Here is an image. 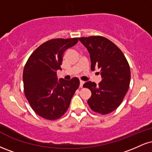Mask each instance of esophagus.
<instances>
[{"label":"esophagus","mask_w":152,"mask_h":152,"mask_svg":"<svg viewBox=\"0 0 152 152\" xmlns=\"http://www.w3.org/2000/svg\"><path fill=\"white\" fill-rule=\"evenodd\" d=\"M83 83H84V81H80V87H83Z\"/></svg>","instance_id":"esophagus-1"}]
</instances>
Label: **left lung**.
I'll use <instances>...</instances> for the list:
<instances>
[{
  "mask_svg": "<svg viewBox=\"0 0 152 152\" xmlns=\"http://www.w3.org/2000/svg\"><path fill=\"white\" fill-rule=\"evenodd\" d=\"M90 54L91 69L98 68L102 80L98 85L88 81L83 87L91 91L88 104L94 112L109 114L119 106L130 84L129 65L112 41L100 36L78 38Z\"/></svg>",
  "mask_w": 152,
  "mask_h": 152,
  "instance_id": "obj_1",
  "label": "left lung"
}]
</instances>
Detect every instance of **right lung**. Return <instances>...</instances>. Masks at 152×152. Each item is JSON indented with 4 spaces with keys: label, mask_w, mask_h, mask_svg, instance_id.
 <instances>
[{
    "label": "right lung",
    "mask_w": 152,
    "mask_h": 152,
    "mask_svg": "<svg viewBox=\"0 0 152 152\" xmlns=\"http://www.w3.org/2000/svg\"><path fill=\"white\" fill-rule=\"evenodd\" d=\"M78 38H54L43 43L31 53L23 73L24 94L38 116L48 120L61 118L66 112L80 84L74 77L58 81L56 71L61 70L62 56Z\"/></svg>",
    "instance_id": "right-lung-1"
}]
</instances>
